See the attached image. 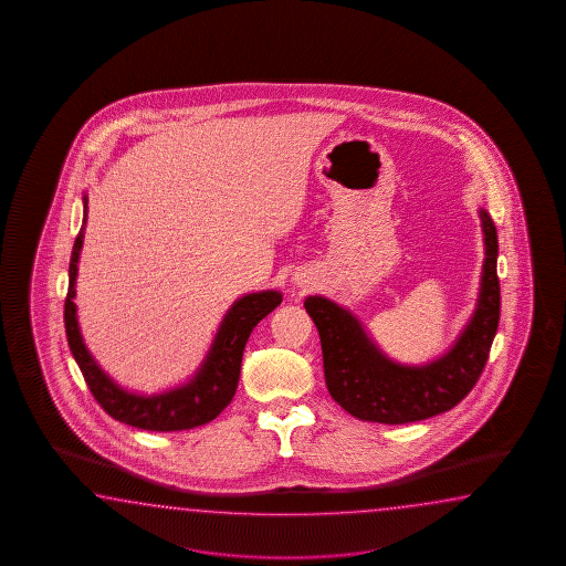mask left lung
Masks as SVG:
<instances>
[{
    "instance_id": "1",
    "label": "left lung",
    "mask_w": 566,
    "mask_h": 566,
    "mask_svg": "<svg viewBox=\"0 0 566 566\" xmlns=\"http://www.w3.org/2000/svg\"><path fill=\"white\" fill-rule=\"evenodd\" d=\"M480 218L485 256L478 303L453 346L434 360L395 361L336 301L310 295L303 303L322 339L327 390L352 417L385 424L422 421L453 409L480 380L500 322L497 232L483 208Z\"/></svg>"
}]
</instances>
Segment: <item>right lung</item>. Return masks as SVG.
Returning a JSON list of instances; mask_svg holds the SVG:
<instances>
[{"label":"right lung","mask_w":566,"mask_h":566,"mask_svg":"<svg viewBox=\"0 0 566 566\" xmlns=\"http://www.w3.org/2000/svg\"><path fill=\"white\" fill-rule=\"evenodd\" d=\"M88 196H83V227L74 241L69 266V295L64 301V327L74 360L85 376L96 402L115 421L132 424L144 431H186L214 421L227 409L237 392L241 376L242 352L254 325L273 312L283 295L275 289L247 293L234 301L218 325L217 336L210 344L202 364L188 378V382L174 386L156 395L132 392L108 376L86 348L76 315V275L85 239Z\"/></svg>","instance_id":"1"}]
</instances>
